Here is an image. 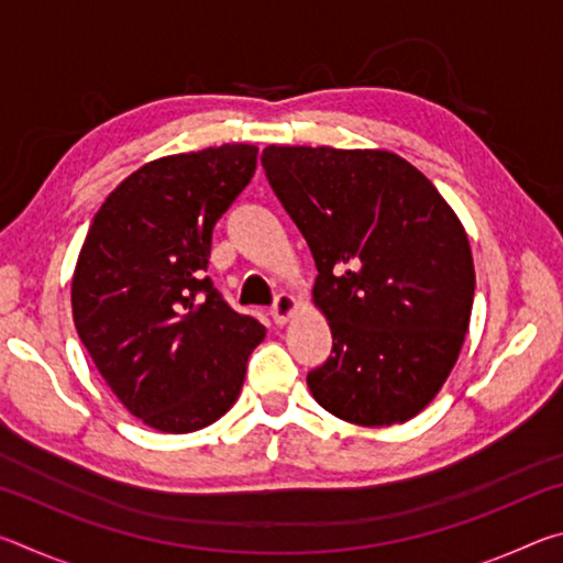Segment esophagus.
<instances>
[{
	"mask_svg": "<svg viewBox=\"0 0 563 563\" xmlns=\"http://www.w3.org/2000/svg\"><path fill=\"white\" fill-rule=\"evenodd\" d=\"M295 308H298V302H295L292 295L283 292V295H278V298H275L273 308H271V316H273L275 322H278V325H285V322H288V318L295 312Z\"/></svg>",
	"mask_w": 563,
	"mask_h": 563,
	"instance_id": "34e87169",
	"label": "esophagus"
}]
</instances>
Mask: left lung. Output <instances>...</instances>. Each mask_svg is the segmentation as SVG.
<instances>
[{"label": "left lung", "mask_w": 563, "mask_h": 563, "mask_svg": "<svg viewBox=\"0 0 563 563\" xmlns=\"http://www.w3.org/2000/svg\"><path fill=\"white\" fill-rule=\"evenodd\" d=\"M261 164L316 258L312 288L332 355L312 397L362 427L407 422L460 357L474 263L432 180L389 151L268 146Z\"/></svg>", "instance_id": "8db88e82"}]
</instances>
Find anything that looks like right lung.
I'll return each instance as SVG.
<instances>
[{
  "instance_id": "obj_1",
  "label": "right lung",
  "mask_w": 563,
  "mask_h": 563,
  "mask_svg": "<svg viewBox=\"0 0 563 563\" xmlns=\"http://www.w3.org/2000/svg\"><path fill=\"white\" fill-rule=\"evenodd\" d=\"M255 164L247 144L151 161L111 190L81 245L76 332L111 393L154 430L186 434L223 417L265 338L206 275L213 225Z\"/></svg>"
}]
</instances>
